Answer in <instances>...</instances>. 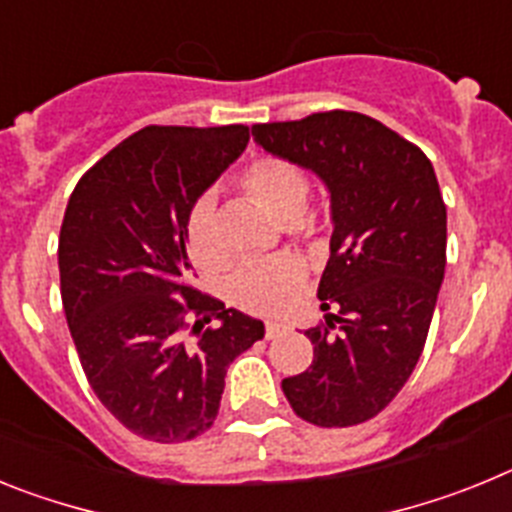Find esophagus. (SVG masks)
Segmentation results:
<instances>
[{"label":"esophagus","mask_w":512,"mask_h":512,"mask_svg":"<svg viewBox=\"0 0 512 512\" xmlns=\"http://www.w3.org/2000/svg\"><path fill=\"white\" fill-rule=\"evenodd\" d=\"M284 333H287V325L284 323H266V338H279V336H284Z\"/></svg>","instance_id":"esophagus-1"}]
</instances>
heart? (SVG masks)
Returning <instances> with one entry per match:
<instances>
[{"label": "heart", "instance_id": "1", "mask_svg": "<svg viewBox=\"0 0 512 512\" xmlns=\"http://www.w3.org/2000/svg\"><path fill=\"white\" fill-rule=\"evenodd\" d=\"M238 187L248 200L264 207L282 225L305 228V207L310 197L307 174L284 156L264 153L251 158L238 171ZM184 243L192 261L202 271H220L228 256L215 238V210L210 202H200L184 228ZM307 284V266L295 253H282L274 259L248 261L230 279V300L248 312L279 315L302 297Z\"/></svg>", "mask_w": 512, "mask_h": 512}]
</instances>
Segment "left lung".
I'll return each instance as SVG.
<instances>
[{"label":"left lung","mask_w":512,"mask_h":512,"mask_svg":"<svg viewBox=\"0 0 512 512\" xmlns=\"http://www.w3.org/2000/svg\"><path fill=\"white\" fill-rule=\"evenodd\" d=\"M264 151L320 176L330 192L325 323L305 330L312 364L282 379L289 405L320 428L382 413L423 354L446 269V205L431 161L361 112L253 125Z\"/></svg>","instance_id":"1"}]
</instances>
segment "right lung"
I'll return each instance as SVG.
<instances>
[{
  "mask_svg": "<svg viewBox=\"0 0 512 512\" xmlns=\"http://www.w3.org/2000/svg\"><path fill=\"white\" fill-rule=\"evenodd\" d=\"M246 125H148L81 176L58 238L61 300L94 395L128 431L192 441L264 323L192 287L194 202L248 146Z\"/></svg>",
  "mask_w": 512,
  "mask_h": 512,
  "instance_id": "obj_1",
  "label": "right lung"
}]
</instances>
